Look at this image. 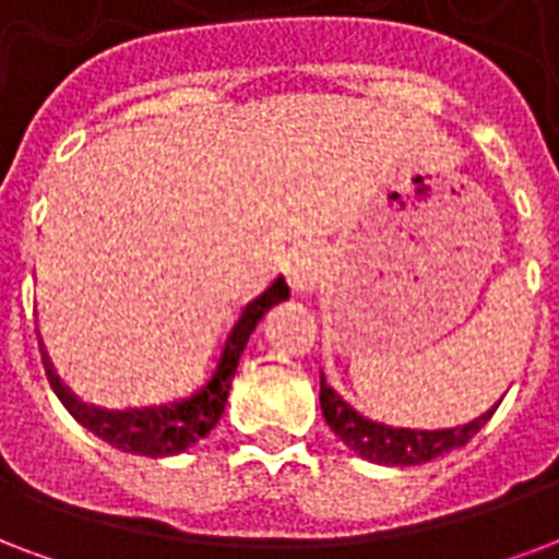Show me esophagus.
<instances>
[{"label":"esophagus","mask_w":559,"mask_h":559,"mask_svg":"<svg viewBox=\"0 0 559 559\" xmlns=\"http://www.w3.org/2000/svg\"><path fill=\"white\" fill-rule=\"evenodd\" d=\"M285 280L292 285L295 295H312L324 280V259L318 250H297L285 262Z\"/></svg>","instance_id":"1"}]
</instances>
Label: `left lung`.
<instances>
[{"instance_id": "8db88e82", "label": "left lung", "mask_w": 559, "mask_h": 559, "mask_svg": "<svg viewBox=\"0 0 559 559\" xmlns=\"http://www.w3.org/2000/svg\"><path fill=\"white\" fill-rule=\"evenodd\" d=\"M321 413L338 439H342L354 454L377 465H421L436 456L448 454L454 448H463L489 418L492 409H486L480 418L451 427V430H409V427H392V424L368 421L354 406L335 392L321 374Z\"/></svg>"}]
</instances>
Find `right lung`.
Returning a JSON list of instances; mask_svg holds the SVG:
<instances>
[{"instance_id": "1", "label": "right lung", "mask_w": 559, "mask_h": 559, "mask_svg": "<svg viewBox=\"0 0 559 559\" xmlns=\"http://www.w3.org/2000/svg\"><path fill=\"white\" fill-rule=\"evenodd\" d=\"M285 297H288V285H285L283 276H276L262 295L241 306V312L235 314L221 344L212 350V359L205 365L200 380L188 392L174 394L167 401L123 406V409H103V406H87L75 401L73 394H67L64 385L58 383V377H52V389L75 421L117 451L138 456L182 454L191 444H197L215 430V424L224 415L235 368L241 362L250 333L262 321L264 312Z\"/></svg>"}]
</instances>
